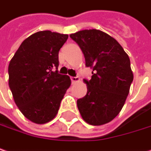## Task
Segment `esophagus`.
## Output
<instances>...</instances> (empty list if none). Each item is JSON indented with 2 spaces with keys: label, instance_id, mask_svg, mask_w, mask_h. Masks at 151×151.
I'll list each match as a JSON object with an SVG mask.
<instances>
[{
  "label": "esophagus",
  "instance_id": "34e87169",
  "mask_svg": "<svg viewBox=\"0 0 151 151\" xmlns=\"http://www.w3.org/2000/svg\"><path fill=\"white\" fill-rule=\"evenodd\" d=\"M71 80H72V83L74 84V83H78L79 82L80 78L78 77H71Z\"/></svg>",
  "mask_w": 151,
  "mask_h": 151
}]
</instances>
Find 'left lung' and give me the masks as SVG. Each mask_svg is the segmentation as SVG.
I'll return each instance as SVG.
<instances>
[{
  "mask_svg": "<svg viewBox=\"0 0 151 151\" xmlns=\"http://www.w3.org/2000/svg\"><path fill=\"white\" fill-rule=\"evenodd\" d=\"M84 54L85 65L93 72L84 79L87 93L77 101L83 120L92 126L113 120L122 109L133 80L128 55L109 34L91 29L70 35Z\"/></svg>",
  "mask_w": 151,
  "mask_h": 151,
  "instance_id": "left-lung-1",
  "label": "left lung"
}]
</instances>
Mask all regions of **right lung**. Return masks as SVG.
<instances>
[{
  "label": "right lung",
  "instance_id": "right-lung-1",
  "mask_svg": "<svg viewBox=\"0 0 151 151\" xmlns=\"http://www.w3.org/2000/svg\"><path fill=\"white\" fill-rule=\"evenodd\" d=\"M67 38V34L50 31L36 32L23 41L10 60L8 84L14 102L33 123L53 120L71 85L69 76L57 70L59 51Z\"/></svg>",
  "mask_w": 151,
  "mask_h": 151
}]
</instances>
